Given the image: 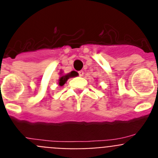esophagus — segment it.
Wrapping results in <instances>:
<instances>
[{"instance_id": "obj_1", "label": "esophagus", "mask_w": 158, "mask_h": 158, "mask_svg": "<svg viewBox=\"0 0 158 158\" xmlns=\"http://www.w3.org/2000/svg\"><path fill=\"white\" fill-rule=\"evenodd\" d=\"M78 73H79V76H80V77H83L84 71H82V70L79 71V72H78Z\"/></svg>"}]
</instances>
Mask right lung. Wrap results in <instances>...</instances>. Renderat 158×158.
I'll return each instance as SVG.
<instances>
[{
	"label": "right lung",
	"mask_w": 158,
	"mask_h": 158,
	"mask_svg": "<svg viewBox=\"0 0 158 158\" xmlns=\"http://www.w3.org/2000/svg\"><path fill=\"white\" fill-rule=\"evenodd\" d=\"M60 77L58 79V85L60 86L64 85L66 81H68V79L71 77H74L77 76V73L75 71H71L70 73H64L63 71L61 70V72L59 73Z\"/></svg>",
	"instance_id": "obj_1"
}]
</instances>
